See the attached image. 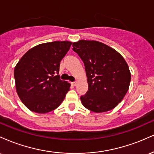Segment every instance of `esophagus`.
Masks as SVG:
<instances>
[{"label":"esophagus","mask_w":154,"mask_h":154,"mask_svg":"<svg viewBox=\"0 0 154 154\" xmlns=\"http://www.w3.org/2000/svg\"><path fill=\"white\" fill-rule=\"evenodd\" d=\"M71 84H72V85H73V86H75L76 85H77V82H72L71 83Z\"/></svg>","instance_id":"esophagus-1"}]
</instances>
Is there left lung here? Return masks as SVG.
I'll use <instances>...</instances> for the list:
<instances>
[{"label":"left lung","instance_id":"1","mask_svg":"<svg viewBox=\"0 0 154 154\" xmlns=\"http://www.w3.org/2000/svg\"><path fill=\"white\" fill-rule=\"evenodd\" d=\"M73 50L82 60L88 91L80 97L86 109L101 113L115 108L126 95L131 75L125 60L117 51L100 42L79 40Z\"/></svg>","mask_w":154,"mask_h":154}]
</instances>
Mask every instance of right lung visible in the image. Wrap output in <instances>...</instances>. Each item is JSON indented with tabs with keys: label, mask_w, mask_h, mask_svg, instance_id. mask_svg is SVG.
Here are the masks:
<instances>
[{
	"label": "right lung",
	"mask_w": 154,
	"mask_h": 154,
	"mask_svg": "<svg viewBox=\"0 0 154 154\" xmlns=\"http://www.w3.org/2000/svg\"><path fill=\"white\" fill-rule=\"evenodd\" d=\"M72 42L54 41L29 49L16 65L14 78L19 98L29 110L45 114L59 107L70 84L60 79V62Z\"/></svg>",
	"instance_id": "obj_1"
}]
</instances>
